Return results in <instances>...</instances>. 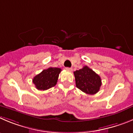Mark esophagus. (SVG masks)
<instances>
[{
	"label": "esophagus",
	"mask_w": 133,
	"mask_h": 133,
	"mask_svg": "<svg viewBox=\"0 0 133 133\" xmlns=\"http://www.w3.org/2000/svg\"><path fill=\"white\" fill-rule=\"evenodd\" d=\"M65 69L67 70V71H72V68H69V67H66Z\"/></svg>",
	"instance_id": "esophagus-1"
}]
</instances>
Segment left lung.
<instances>
[{"mask_svg": "<svg viewBox=\"0 0 133 133\" xmlns=\"http://www.w3.org/2000/svg\"><path fill=\"white\" fill-rule=\"evenodd\" d=\"M76 86L80 90L88 94L93 95L100 89L102 80L99 75L87 66L74 72Z\"/></svg>", "mask_w": 133, "mask_h": 133, "instance_id": "obj_1", "label": "left lung"}]
</instances>
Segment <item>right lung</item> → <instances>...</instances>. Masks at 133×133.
<instances>
[{
    "label": "right lung",
    "mask_w": 133,
    "mask_h": 133,
    "mask_svg": "<svg viewBox=\"0 0 133 133\" xmlns=\"http://www.w3.org/2000/svg\"><path fill=\"white\" fill-rule=\"evenodd\" d=\"M61 71L59 68L49 67L43 70L33 78V83L39 90H46L57 84L58 75Z\"/></svg>",
    "instance_id": "add662e5"
}]
</instances>
